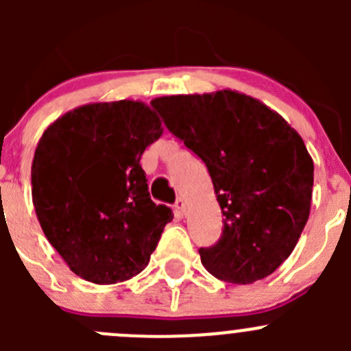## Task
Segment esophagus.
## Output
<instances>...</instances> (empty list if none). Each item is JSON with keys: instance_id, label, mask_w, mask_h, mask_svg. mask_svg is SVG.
Instances as JSON below:
<instances>
[{"instance_id": "obj_1", "label": "esophagus", "mask_w": 351, "mask_h": 351, "mask_svg": "<svg viewBox=\"0 0 351 351\" xmlns=\"http://www.w3.org/2000/svg\"><path fill=\"white\" fill-rule=\"evenodd\" d=\"M175 208H176V212H178L180 215H185L186 214L185 200H183V198H178V200L175 202Z\"/></svg>"}]
</instances>
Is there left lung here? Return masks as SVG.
I'll use <instances>...</instances> for the list:
<instances>
[{
  "mask_svg": "<svg viewBox=\"0 0 351 351\" xmlns=\"http://www.w3.org/2000/svg\"><path fill=\"white\" fill-rule=\"evenodd\" d=\"M151 104L214 183L224 228L198 251L205 270L239 285L274 274L309 219L314 162L302 137L263 101L229 88Z\"/></svg>",
  "mask_w": 351,
  "mask_h": 351,
  "instance_id": "obj_1",
  "label": "left lung"
}]
</instances>
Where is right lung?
Returning a JSON list of instances; mask_svg holds the SVG:
<instances>
[{
  "label": "right lung",
  "instance_id": "1",
  "mask_svg": "<svg viewBox=\"0 0 351 351\" xmlns=\"http://www.w3.org/2000/svg\"><path fill=\"white\" fill-rule=\"evenodd\" d=\"M161 136V119L137 100L81 105L42 134L32 161L35 214L83 280L125 282L149 263L173 214L151 200L139 161Z\"/></svg>",
  "mask_w": 351,
  "mask_h": 351
}]
</instances>
